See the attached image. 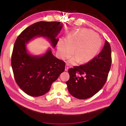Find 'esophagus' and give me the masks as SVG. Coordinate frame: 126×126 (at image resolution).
Here are the masks:
<instances>
[{"mask_svg": "<svg viewBox=\"0 0 126 126\" xmlns=\"http://www.w3.org/2000/svg\"><path fill=\"white\" fill-rule=\"evenodd\" d=\"M69 63H66V66H65V70L66 71H68V68H69Z\"/></svg>", "mask_w": 126, "mask_h": 126, "instance_id": "esophagus-1", "label": "esophagus"}]
</instances>
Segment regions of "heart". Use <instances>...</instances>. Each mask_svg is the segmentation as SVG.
<instances>
[{
	"label": "heart",
	"mask_w": 126,
	"mask_h": 126,
	"mask_svg": "<svg viewBox=\"0 0 126 126\" xmlns=\"http://www.w3.org/2000/svg\"><path fill=\"white\" fill-rule=\"evenodd\" d=\"M101 47V42L93 32L81 30L71 33L66 40L61 39L57 45V52L62 59L69 58L74 52L75 57L69 62L85 63L92 60L97 55Z\"/></svg>",
	"instance_id": "b5f03b06"
}]
</instances>
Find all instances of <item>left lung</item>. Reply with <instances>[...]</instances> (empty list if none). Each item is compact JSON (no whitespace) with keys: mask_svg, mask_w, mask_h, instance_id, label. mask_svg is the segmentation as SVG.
Masks as SVG:
<instances>
[{"mask_svg":"<svg viewBox=\"0 0 126 126\" xmlns=\"http://www.w3.org/2000/svg\"><path fill=\"white\" fill-rule=\"evenodd\" d=\"M111 62V47L106 40L104 48L97 56L85 64L68 70L70 78L66 84L69 93L79 99L93 96L105 84Z\"/></svg>","mask_w":126,"mask_h":126,"instance_id":"8db88e82","label":"left lung"}]
</instances>
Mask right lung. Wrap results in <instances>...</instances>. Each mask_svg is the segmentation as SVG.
I'll return each instance as SVG.
<instances>
[{"label":"right lung","mask_w":126,"mask_h":126,"mask_svg":"<svg viewBox=\"0 0 126 126\" xmlns=\"http://www.w3.org/2000/svg\"><path fill=\"white\" fill-rule=\"evenodd\" d=\"M63 24L58 21H39L22 31L15 41L11 55V67L15 81L20 89L30 96L38 97L46 94L52 83L65 69V63L57 58L49 49L41 56L28 54L26 44L38 36L47 38L53 47L59 39Z\"/></svg>","instance_id":"right-lung-1"}]
</instances>
